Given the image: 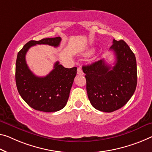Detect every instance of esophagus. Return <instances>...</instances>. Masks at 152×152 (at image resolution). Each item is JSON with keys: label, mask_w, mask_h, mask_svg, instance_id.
<instances>
[{"label": "esophagus", "mask_w": 152, "mask_h": 152, "mask_svg": "<svg viewBox=\"0 0 152 152\" xmlns=\"http://www.w3.org/2000/svg\"><path fill=\"white\" fill-rule=\"evenodd\" d=\"M77 74L79 75H83V72L82 71V69H81L80 66L78 67V69H77Z\"/></svg>", "instance_id": "34e87169"}]
</instances>
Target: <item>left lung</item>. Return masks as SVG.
Listing matches in <instances>:
<instances>
[{"instance_id": "left-lung-1", "label": "left lung", "mask_w": 152, "mask_h": 152, "mask_svg": "<svg viewBox=\"0 0 152 152\" xmlns=\"http://www.w3.org/2000/svg\"><path fill=\"white\" fill-rule=\"evenodd\" d=\"M110 50L116 58L113 66L100 60L82 67L90 103L97 110L107 113L124 106L137 83L136 58L126 43L113 39Z\"/></svg>"}]
</instances>
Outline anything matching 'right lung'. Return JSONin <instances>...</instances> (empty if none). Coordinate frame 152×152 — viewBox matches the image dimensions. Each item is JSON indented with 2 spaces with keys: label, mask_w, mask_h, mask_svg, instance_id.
Returning <instances> with one entry per match:
<instances>
[{
  "label": "right lung",
  "mask_w": 152,
  "mask_h": 152,
  "mask_svg": "<svg viewBox=\"0 0 152 152\" xmlns=\"http://www.w3.org/2000/svg\"><path fill=\"white\" fill-rule=\"evenodd\" d=\"M61 38L30 41L18 53L15 65V81L18 92L23 100L37 111L55 112L64 108L77 74V67L64 68L58 61L45 77H37L30 71L26 61V54L32 46L49 45L57 48Z\"/></svg>",
  "instance_id": "add662e5"
}]
</instances>
